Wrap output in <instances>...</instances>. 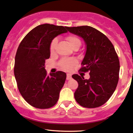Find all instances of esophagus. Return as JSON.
<instances>
[{"label":"esophagus","mask_w":133,"mask_h":133,"mask_svg":"<svg viewBox=\"0 0 133 133\" xmlns=\"http://www.w3.org/2000/svg\"><path fill=\"white\" fill-rule=\"evenodd\" d=\"M71 79V74L69 73L67 74V79L69 80V79Z\"/></svg>","instance_id":"esophagus-1"}]
</instances>
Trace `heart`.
Here are the masks:
<instances>
[{
  "instance_id": "1",
  "label": "heart",
  "mask_w": 133,
  "mask_h": 133,
  "mask_svg": "<svg viewBox=\"0 0 133 133\" xmlns=\"http://www.w3.org/2000/svg\"><path fill=\"white\" fill-rule=\"evenodd\" d=\"M66 40L72 47H74V46H77V45L80 46L81 44L80 39L76 36L69 35L67 36ZM57 43V38L53 39V40L51 42L50 45V51L51 53H53L54 52ZM76 62V59H74V58H63L59 62V65H61V68H62L64 69H69Z\"/></svg>"
}]
</instances>
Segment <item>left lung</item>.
<instances>
[{
  "label": "left lung",
  "mask_w": 133,
  "mask_h": 133,
  "mask_svg": "<svg viewBox=\"0 0 133 133\" xmlns=\"http://www.w3.org/2000/svg\"><path fill=\"white\" fill-rule=\"evenodd\" d=\"M68 31L82 38L86 52L81 68L89 72L90 78L73 74L78 83L74 98L80 105L96 108L104 104L112 95L119 81L120 65L114 47L105 35L89 26L66 27Z\"/></svg>",
  "instance_id": "left-lung-1"
}]
</instances>
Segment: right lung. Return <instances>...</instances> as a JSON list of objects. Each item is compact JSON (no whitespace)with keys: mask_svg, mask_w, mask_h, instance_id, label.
I'll return each instance as SVG.
<instances>
[{"mask_svg":"<svg viewBox=\"0 0 133 133\" xmlns=\"http://www.w3.org/2000/svg\"><path fill=\"white\" fill-rule=\"evenodd\" d=\"M67 32L65 26L41 24L29 32L19 45L15 57L14 76L22 97L33 107L49 109L59 100L66 74L57 71L48 75L45 63L50 56L51 42Z\"/></svg>","mask_w":133,"mask_h":133,"instance_id":"1","label":"right lung"}]
</instances>
